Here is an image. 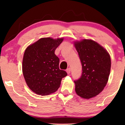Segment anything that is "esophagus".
I'll use <instances>...</instances> for the list:
<instances>
[{"label": "esophagus", "instance_id": "34e87169", "mask_svg": "<svg viewBox=\"0 0 125 125\" xmlns=\"http://www.w3.org/2000/svg\"><path fill=\"white\" fill-rule=\"evenodd\" d=\"M71 68H68V69H66V72H67L68 74H69V73H71Z\"/></svg>", "mask_w": 125, "mask_h": 125}]
</instances>
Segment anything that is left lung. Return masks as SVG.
Returning <instances> with one entry per match:
<instances>
[{
	"instance_id": "1",
	"label": "left lung",
	"mask_w": 125,
	"mask_h": 125,
	"mask_svg": "<svg viewBox=\"0 0 125 125\" xmlns=\"http://www.w3.org/2000/svg\"><path fill=\"white\" fill-rule=\"evenodd\" d=\"M82 64L83 72L75 80V91L83 98L89 99L100 94L108 81L111 59L107 51L97 42L89 39L74 42Z\"/></svg>"
}]
</instances>
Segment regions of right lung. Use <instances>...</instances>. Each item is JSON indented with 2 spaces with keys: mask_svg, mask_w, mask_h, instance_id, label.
<instances>
[{
  "mask_svg": "<svg viewBox=\"0 0 125 125\" xmlns=\"http://www.w3.org/2000/svg\"><path fill=\"white\" fill-rule=\"evenodd\" d=\"M63 38H42L29 45L24 54L22 70L31 90L37 94L54 93L60 86L62 78L67 76L59 69L60 60L54 54Z\"/></svg>",
  "mask_w": 125,
  "mask_h": 125,
  "instance_id": "obj_1",
  "label": "right lung"
}]
</instances>
